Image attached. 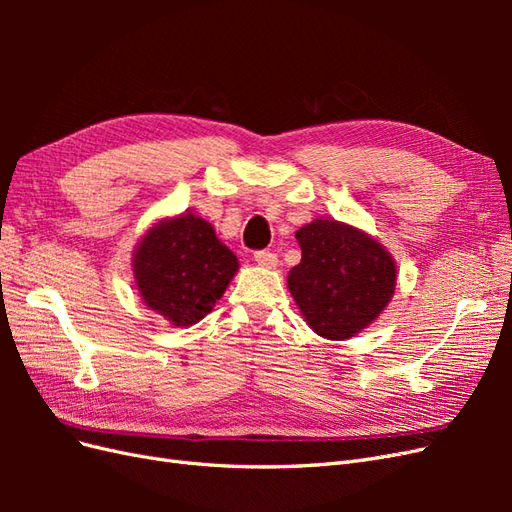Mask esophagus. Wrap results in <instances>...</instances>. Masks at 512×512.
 Listing matches in <instances>:
<instances>
[{
  "label": "esophagus",
  "mask_w": 512,
  "mask_h": 512,
  "mask_svg": "<svg viewBox=\"0 0 512 512\" xmlns=\"http://www.w3.org/2000/svg\"><path fill=\"white\" fill-rule=\"evenodd\" d=\"M254 260L258 262L260 267H265V269H273L277 265V256L273 252H269V250H258L254 254Z\"/></svg>",
  "instance_id": "1"
}]
</instances>
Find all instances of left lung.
<instances>
[{
  "mask_svg": "<svg viewBox=\"0 0 512 512\" xmlns=\"http://www.w3.org/2000/svg\"><path fill=\"white\" fill-rule=\"evenodd\" d=\"M301 262L288 290L307 324L327 339H348L374 322L395 292V262L365 232L335 220L297 230Z\"/></svg>",
  "mask_w": 512,
  "mask_h": 512,
  "instance_id": "obj_1",
  "label": "left lung"
}]
</instances>
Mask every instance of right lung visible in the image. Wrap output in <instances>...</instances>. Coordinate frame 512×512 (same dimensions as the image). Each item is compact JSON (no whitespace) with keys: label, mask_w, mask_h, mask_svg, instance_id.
Segmentation results:
<instances>
[{"label":"right lung","mask_w":512,"mask_h":512,"mask_svg":"<svg viewBox=\"0 0 512 512\" xmlns=\"http://www.w3.org/2000/svg\"><path fill=\"white\" fill-rule=\"evenodd\" d=\"M239 262L209 222L183 213L153 226L134 254L143 301L177 327L203 320L222 299Z\"/></svg>","instance_id":"1"}]
</instances>
